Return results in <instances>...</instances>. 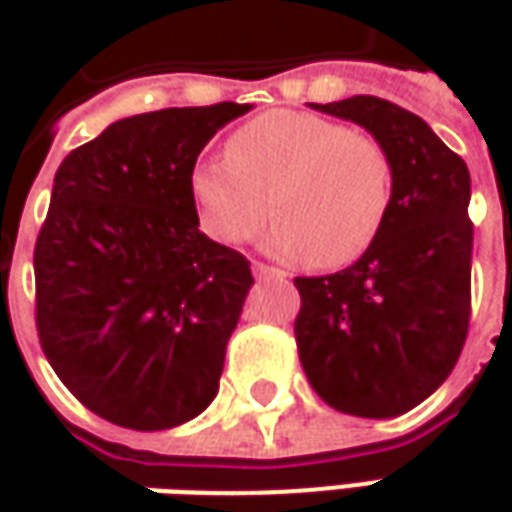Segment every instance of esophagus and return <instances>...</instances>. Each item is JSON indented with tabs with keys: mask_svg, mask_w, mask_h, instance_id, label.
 <instances>
[{
	"mask_svg": "<svg viewBox=\"0 0 512 512\" xmlns=\"http://www.w3.org/2000/svg\"><path fill=\"white\" fill-rule=\"evenodd\" d=\"M253 276H256V279H276V282H285L287 279L285 270L265 265V262H253Z\"/></svg>",
	"mask_w": 512,
	"mask_h": 512,
	"instance_id": "esophagus-1",
	"label": "esophagus"
}]
</instances>
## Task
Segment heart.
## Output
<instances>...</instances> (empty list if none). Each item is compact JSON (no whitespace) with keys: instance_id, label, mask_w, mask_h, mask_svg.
Segmentation results:
<instances>
[{"instance_id":"1","label":"heart","mask_w":512,"mask_h":512,"mask_svg":"<svg viewBox=\"0 0 512 512\" xmlns=\"http://www.w3.org/2000/svg\"><path fill=\"white\" fill-rule=\"evenodd\" d=\"M187 185L213 239L245 242L270 207L267 250L330 270L359 259L379 236L393 159L367 130L307 110H270L233 130L225 156L202 159Z\"/></svg>"}]
</instances>
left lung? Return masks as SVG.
Returning a JSON list of instances; mask_svg holds the SVG:
<instances>
[{"label":"left lung","instance_id":"8db88e82","mask_svg":"<svg viewBox=\"0 0 512 512\" xmlns=\"http://www.w3.org/2000/svg\"><path fill=\"white\" fill-rule=\"evenodd\" d=\"M379 136L393 159L384 225L359 262L299 276L296 347L333 410L393 419L459 362L470 325V170L416 113L379 96L313 105Z\"/></svg>","mask_w":512,"mask_h":512}]
</instances>
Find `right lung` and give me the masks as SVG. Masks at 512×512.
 Listing matches in <instances>:
<instances>
[{
    "mask_svg": "<svg viewBox=\"0 0 512 512\" xmlns=\"http://www.w3.org/2000/svg\"><path fill=\"white\" fill-rule=\"evenodd\" d=\"M247 110L128 116L56 170L33 250L39 344L70 393L119 427L168 430L219 393L253 276L239 250L199 230L187 179Z\"/></svg>",
    "mask_w": 512,
    "mask_h": 512,
    "instance_id": "right-lung-1",
    "label": "right lung"
}]
</instances>
